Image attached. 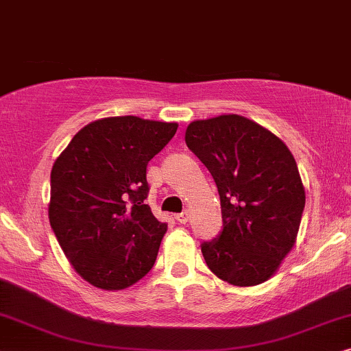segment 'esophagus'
<instances>
[{
	"mask_svg": "<svg viewBox=\"0 0 351 351\" xmlns=\"http://www.w3.org/2000/svg\"><path fill=\"white\" fill-rule=\"evenodd\" d=\"M175 219L178 223H181V224H186V223L189 221V212H188V210H184V212H181V213L176 215Z\"/></svg>",
	"mask_w": 351,
	"mask_h": 351,
	"instance_id": "obj_1",
	"label": "esophagus"
}]
</instances>
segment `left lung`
<instances>
[{
  "mask_svg": "<svg viewBox=\"0 0 351 351\" xmlns=\"http://www.w3.org/2000/svg\"><path fill=\"white\" fill-rule=\"evenodd\" d=\"M184 139L212 173L221 202L223 231L202 244L205 263L232 286L268 281L295 244L305 207L292 152L236 114L195 120Z\"/></svg>",
  "mask_w": 351,
  "mask_h": 351,
  "instance_id": "8db88e82",
  "label": "left lung"
}]
</instances>
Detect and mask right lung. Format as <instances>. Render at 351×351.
<instances>
[{"label": "right lung", "instance_id": "add662e5", "mask_svg": "<svg viewBox=\"0 0 351 351\" xmlns=\"http://www.w3.org/2000/svg\"><path fill=\"white\" fill-rule=\"evenodd\" d=\"M178 123L107 117L83 127L51 170L49 223L73 269L121 291L156 263L167 223L146 204V168Z\"/></svg>", "mask_w": 351, "mask_h": 351}]
</instances>
